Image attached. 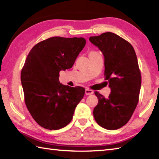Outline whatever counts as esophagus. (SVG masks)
Returning <instances> with one entry per match:
<instances>
[{
  "mask_svg": "<svg viewBox=\"0 0 159 159\" xmlns=\"http://www.w3.org/2000/svg\"><path fill=\"white\" fill-rule=\"evenodd\" d=\"M85 93L87 94V95H91V94L93 93V91L92 90L89 89H86Z\"/></svg>",
  "mask_w": 159,
  "mask_h": 159,
  "instance_id": "obj_1",
  "label": "esophagus"
}]
</instances>
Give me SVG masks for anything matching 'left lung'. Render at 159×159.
Masks as SVG:
<instances>
[{"label":"left lung","instance_id":"8db88e82","mask_svg":"<svg viewBox=\"0 0 159 159\" xmlns=\"http://www.w3.org/2000/svg\"><path fill=\"white\" fill-rule=\"evenodd\" d=\"M89 40L104 55L105 80L111 89L107 98L95 91L98 102L94 119L104 129L116 130L128 123L139 101L142 78L137 57L130 43L113 33L92 36Z\"/></svg>","mask_w":159,"mask_h":159}]
</instances>
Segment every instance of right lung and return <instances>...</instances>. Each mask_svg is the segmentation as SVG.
Here are the masks:
<instances>
[{
  "mask_svg": "<svg viewBox=\"0 0 159 159\" xmlns=\"http://www.w3.org/2000/svg\"><path fill=\"white\" fill-rule=\"evenodd\" d=\"M86 44L84 38L52 37L36 44L21 72L24 101L40 126L58 130L71 121L85 89L60 84L59 72L71 68Z\"/></svg>",
  "mask_w": 159,
  "mask_h": 159,
  "instance_id": "right-lung-1",
  "label": "right lung"
}]
</instances>
